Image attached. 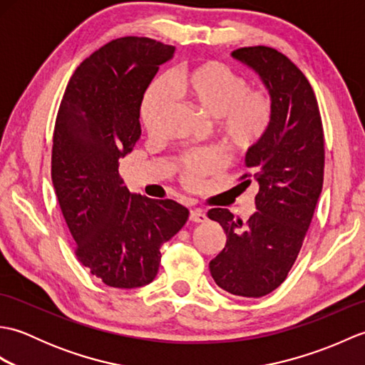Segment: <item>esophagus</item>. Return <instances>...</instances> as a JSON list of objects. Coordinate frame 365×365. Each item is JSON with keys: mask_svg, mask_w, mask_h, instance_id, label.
Returning a JSON list of instances; mask_svg holds the SVG:
<instances>
[{"mask_svg": "<svg viewBox=\"0 0 365 365\" xmlns=\"http://www.w3.org/2000/svg\"><path fill=\"white\" fill-rule=\"evenodd\" d=\"M190 220L195 222H204L207 220V215L200 208H192V210H190Z\"/></svg>", "mask_w": 365, "mask_h": 365, "instance_id": "obj_1", "label": "esophagus"}]
</instances>
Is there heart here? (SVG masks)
Returning <instances> with one entry per match:
<instances>
[{
  "label": "heart",
  "instance_id": "heart-1",
  "mask_svg": "<svg viewBox=\"0 0 365 365\" xmlns=\"http://www.w3.org/2000/svg\"><path fill=\"white\" fill-rule=\"evenodd\" d=\"M174 98L216 119L215 128L229 150L245 153L267 136L273 122V100L265 89L247 88L242 75L218 61H207L177 71L166 83H155L141 108L147 133H161L174 110ZM222 153L200 149L183 153L178 160L185 185L195 187L202 177L218 174L224 168Z\"/></svg>",
  "mask_w": 365,
  "mask_h": 365
}]
</instances>
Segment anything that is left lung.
Returning <instances> with one entry per match:
<instances>
[{"mask_svg": "<svg viewBox=\"0 0 365 365\" xmlns=\"http://www.w3.org/2000/svg\"><path fill=\"white\" fill-rule=\"evenodd\" d=\"M232 58L260 76L274 113L267 136L245 157L251 174L242 185L257 182V212L245 224L227 208L207 213L227 237L210 273L222 290L260 298L285 281L311 226L323 188V125L311 83L285 54L259 45Z\"/></svg>", "mask_w": 365, "mask_h": 365, "instance_id": "1", "label": "left lung"}]
</instances>
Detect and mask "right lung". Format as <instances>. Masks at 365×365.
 <instances>
[{"label":"right lung","mask_w":365,"mask_h":365,"mask_svg":"<svg viewBox=\"0 0 365 365\" xmlns=\"http://www.w3.org/2000/svg\"><path fill=\"white\" fill-rule=\"evenodd\" d=\"M174 51L149 37L108 42L72 75L54 125L51 180L75 254L115 289L150 284L161 245L190 215L175 200L130 192L119 175V160L141 136L144 92Z\"/></svg>","instance_id":"obj_1"}]
</instances>
